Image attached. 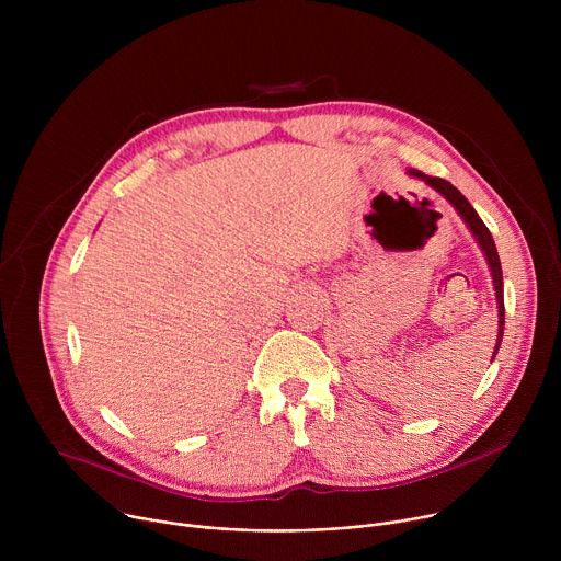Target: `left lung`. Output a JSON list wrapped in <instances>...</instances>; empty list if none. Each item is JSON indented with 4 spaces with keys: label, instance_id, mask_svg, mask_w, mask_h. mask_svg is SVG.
Segmentation results:
<instances>
[{
    "label": "left lung",
    "instance_id": "8db88e82",
    "mask_svg": "<svg viewBox=\"0 0 561 561\" xmlns=\"http://www.w3.org/2000/svg\"><path fill=\"white\" fill-rule=\"evenodd\" d=\"M409 175L411 178H417L422 182H426L431 188H435L439 195H444L453 206L455 210L461 215V219L466 221V226L470 228L472 237L477 239L479 249L484 251V257L491 266V275H493V286H495V297H497V314H500V324H497V342H495V353H493V359L502 346V337H504V277H502V264H500V255H497V249H495V239L491 234V230L486 228V224L482 221V217L477 215V210L470 206V202L446 180L442 178H431V175H424L422 171H415V169H409ZM491 359V362H493Z\"/></svg>",
    "mask_w": 561,
    "mask_h": 561
}]
</instances>
